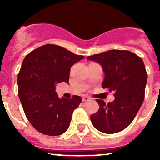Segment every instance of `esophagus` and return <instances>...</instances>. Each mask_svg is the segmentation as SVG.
I'll return each instance as SVG.
<instances>
[{
  "instance_id": "obj_1",
  "label": "esophagus",
  "mask_w": 160,
  "mask_h": 160,
  "mask_svg": "<svg viewBox=\"0 0 160 160\" xmlns=\"http://www.w3.org/2000/svg\"><path fill=\"white\" fill-rule=\"evenodd\" d=\"M90 100V98L87 97V96H85V97L82 98V102H87Z\"/></svg>"
}]
</instances>
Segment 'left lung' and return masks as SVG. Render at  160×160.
<instances>
[{"instance_id": "left-lung-1", "label": "left lung", "mask_w": 160, "mask_h": 160, "mask_svg": "<svg viewBox=\"0 0 160 160\" xmlns=\"http://www.w3.org/2000/svg\"><path fill=\"white\" fill-rule=\"evenodd\" d=\"M87 60L101 65L105 75L102 87L113 90L115 97L108 104L96 99L99 109L90 115L93 126L106 134L119 132L131 124L143 102L148 80L143 61L132 52L119 49L89 56Z\"/></svg>"}]
</instances>
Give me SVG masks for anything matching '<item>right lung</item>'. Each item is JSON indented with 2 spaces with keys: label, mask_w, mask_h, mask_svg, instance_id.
I'll return each mask as SVG.
<instances>
[{
  "label": "right lung",
  "mask_w": 160,
  "mask_h": 160,
  "mask_svg": "<svg viewBox=\"0 0 160 160\" xmlns=\"http://www.w3.org/2000/svg\"><path fill=\"white\" fill-rule=\"evenodd\" d=\"M84 58L59 46L47 44L25 58L18 76V96L32 126L42 134L57 136L70 127L80 96L59 98L56 84L69 83L70 67Z\"/></svg>",
  "instance_id": "obj_1"
}]
</instances>
